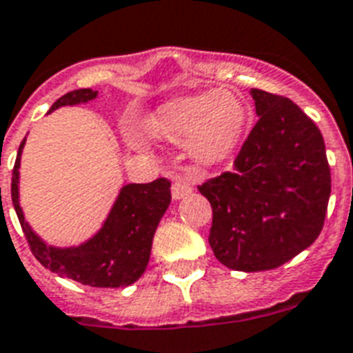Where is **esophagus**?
<instances>
[{
  "label": "esophagus",
  "instance_id": "1",
  "mask_svg": "<svg viewBox=\"0 0 353 353\" xmlns=\"http://www.w3.org/2000/svg\"><path fill=\"white\" fill-rule=\"evenodd\" d=\"M192 192H193V186H192V182H190L188 179L174 180L173 188H171V195H173L174 201H180V199L192 195Z\"/></svg>",
  "mask_w": 353,
  "mask_h": 353
}]
</instances>
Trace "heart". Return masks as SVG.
<instances>
[{
	"label": "heart",
	"instance_id": "obj_1",
	"mask_svg": "<svg viewBox=\"0 0 353 353\" xmlns=\"http://www.w3.org/2000/svg\"><path fill=\"white\" fill-rule=\"evenodd\" d=\"M245 124L248 110L242 98L230 91H210L161 105L147 121V130L156 139L186 141L197 160L217 161L236 148Z\"/></svg>",
	"mask_w": 353,
	"mask_h": 353
}]
</instances>
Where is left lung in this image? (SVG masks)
Segmentation results:
<instances>
[{"label": "left lung", "mask_w": 353, "mask_h": 353, "mask_svg": "<svg viewBox=\"0 0 353 353\" xmlns=\"http://www.w3.org/2000/svg\"><path fill=\"white\" fill-rule=\"evenodd\" d=\"M259 121L234 171L206 180L208 242L223 266L264 272L307 249L324 227L331 173L324 137L292 100L251 89Z\"/></svg>", "instance_id": "obj_1"}]
</instances>
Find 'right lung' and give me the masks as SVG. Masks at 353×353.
Wrapping results in <instances>:
<instances>
[{
  "label": "right lung",
  "instance_id": "obj_1",
  "mask_svg": "<svg viewBox=\"0 0 353 353\" xmlns=\"http://www.w3.org/2000/svg\"><path fill=\"white\" fill-rule=\"evenodd\" d=\"M98 97V91L78 89L61 97L48 113L63 105L87 104ZM26 139L16 154L10 195L16 216L33 255L42 266L57 275L98 288H124L136 283L147 270L152 238L161 216L171 203V182L158 179L148 184H126L121 188L110 214L100 230L79 245L55 248L42 240L29 227L20 206V160ZM1 192V190H0ZM1 199V195H0Z\"/></svg>",
  "mask_w": 353,
  "mask_h": 353
}]
</instances>
